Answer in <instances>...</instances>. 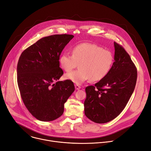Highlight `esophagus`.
Segmentation results:
<instances>
[{
	"label": "esophagus",
	"instance_id": "esophagus-1",
	"mask_svg": "<svg viewBox=\"0 0 151 151\" xmlns=\"http://www.w3.org/2000/svg\"><path fill=\"white\" fill-rule=\"evenodd\" d=\"M75 89L76 90H79L80 89H81V86L78 84H75Z\"/></svg>",
	"mask_w": 151,
	"mask_h": 151
}]
</instances>
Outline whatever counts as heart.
Masks as SVG:
<instances>
[{"instance_id":"obj_1","label":"heart","mask_w":151,"mask_h":151,"mask_svg":"<svg viewBox=\"0 0 151 151\" xmlns=\"http://www.w3.org/2000/svg\"><path fill=\"white\" fill-rule=\"evenodd\" d=\"M71 55L64 52L60 55L59 63L65 71H70L78 66L77 70L65 75V78L76 84L90 80L99 81L104 78L111 69L114 58L109 50L90 43L75 46Z\"/></svg>"}]
</instances>
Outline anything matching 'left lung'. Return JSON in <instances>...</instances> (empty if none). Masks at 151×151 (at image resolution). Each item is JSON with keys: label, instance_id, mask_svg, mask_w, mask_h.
I'll use <instances>...</instances> for the list:
<instances>
[{"label": "left lung", "instance_id": "left-lung-1", "mask_svg": "<svg viewBox=\"0 0 151 151\" xmlns=\"http://www.w3.org/2000/svg\"><path fill=\"white\" fill-rule=\"evenodd\" d=\"M113 65L108 74L94 86L86 88L84 113L92 121L104 124L119 115L134 91L137 70L124 47L114 43Z\"/></svg>", "mask_w": 151, "mask_h": 151}]
</instances>
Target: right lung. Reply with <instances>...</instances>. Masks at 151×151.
<instances>
[{
	"label": "right lung",
	"instance_id": "add662e5",
	"mask_svg": "<svg viewBox=\"0 0 151 151\" xmlns=\"http://www.w3.org/2000/svg\"><path fill=\"white\" fill-rule=\"evenodd\" d=\"M73 35H52L40 39L19 57L17 82L24 104L41 121L59 118L64 104L75 91L68 80L58 81L63 74L59 67L60 55Z\"/></svg>",
	"mask_w": 151,
	"mask_h": 151
}]
</instances>
